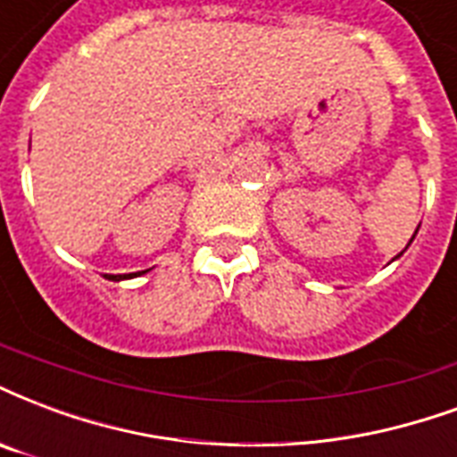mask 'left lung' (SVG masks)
I'll return each mask as SVG.
<instances>
[{
    "label": "left lung",
    "instance_id": "1",
    "mask_svg": "<svg viewBox=\"0 0 457 457\" xmlns=\"http://www.w3.org/2000/svg\"><path fill=\"white\" fill-rule=\"evenodd\" d=\"M417 232H419V228H417ZM417 232H414V237H417ZM414 237H411V239H414ZM411 239H409V245H411ZM407 245V246H409ZM397 256H402V254H397ZM397 256H395V259H397Z\"/></svg>",
    "mask_w": 457,
    "mask_h": 457
}]
</instances>
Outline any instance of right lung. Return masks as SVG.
<instances>
[{
    "label": "right lung",
    "instance_id": "1",
    "mask_svg": "<svg viewBox=\"0 0 457 457\" xmlns=\"http://www.w3.org/2000/svg\"><path fill=\"white\" fill-rule=\"evenodd\" d=\"M140 273H145V271H137V273H106V278L108 280H125V278H135V276H140Z\"/></svg>",
    "mask_w": 457,
    "mask_h": 457
}]
</instances>
